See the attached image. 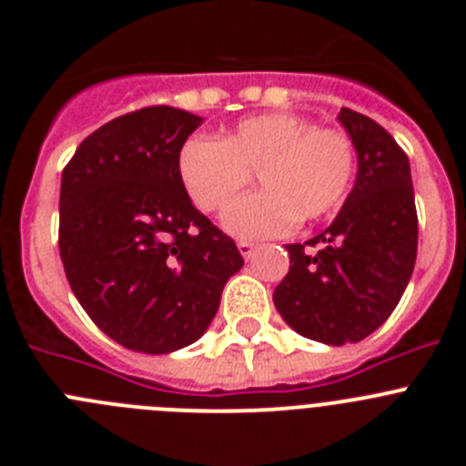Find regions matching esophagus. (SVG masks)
Wrapping results in <instances>:
<instances>
[{
  "mask_svg": "<svg viewBox=\"0 0 466 466\" xmlns=\"http://www.w3.org/2000/svg\"><path fill=\"white\" fill-rule=\"evenodd\" d=\"M238 249H240V254L245 258H252V254H254V249H257V247H254V242L240 240V242H238Z\"/></svg>",
  "mask_w": 466,
  "mask_h": 466,
  "instance_id": "1",
  "label": "esophagus"
}]
</instances>
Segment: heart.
<instances>
[{
  "label": "heart",
  "instance_id": "heart-1",
  "mask_svg": "<svg viewBox=\"0 0 466 466\" xmlns=\"http://www.w3.org/2000/svg\"><path fill=\"white\" fill-rule=\"evenodd\" d=\"M355 144L340 127H315L294 111H270L233 126L224 137H191L177 156L184 191L203 212L221 214L257 174L264 191L226 212L242 240L282 236L345 203L355 179Z\"/></svg>",
  "mask_w": 466,
  "mask_h": 466
}]
</instances>
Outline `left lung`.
I'll use <instances>...</instances> for the list:
<instances>
[{
	"label": "left lung",
	"mask_w": 466,
	"mask_h": 466,
	"mask_svg": "<svg viewBox=\"0 0 466 466\" xmlns=\"http://www.w3.org/2000/svg\"><path fill=\"white\" fill-rule=\"evenodd\" d=\"M357 149L355 188L324 233L287 245L289 273L273 300L294 331L327 345L360 343L392 315L418 257V212L409 156L380 123L340 109Z\"/></svg>",
	"instance_id": "1"
}]
</instances>
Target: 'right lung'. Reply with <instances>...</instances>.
Segmentation results:
<instances>
[{
	"instance_id": "1",
	"label": "right lung",
	"mask_w": 466,
	"mask_h": 466,
	"mask_svg": "<svg viewBox=\"0 0 466 466\" xmlns=\"http://www.w3.org/2000/svg\"><path fill=\"white\" fill-rule=\"evenodd\" d=\"M200 123L166 105L130 111L88 135L63 170L57 245L67 282L90 319L133 352L196 343L245 263L177 172Z\"/></svg>"
}]
</instances>
